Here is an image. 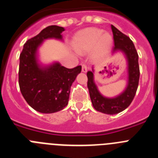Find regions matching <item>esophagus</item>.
<instances>
[{
    "label": "esophagus",
    "mask_w": 158,
    "mask_h": 158,
    "mask_svg": "<svg viewBox=\"0 0 158 158\" xmlns=\"http://www.w3.org/2000/svg\"><path fill=\"white\" fill-rule=\"evenodd\" d=\"M88 70V68H87V65H85V64H82L81 65V71L83 73H86Z\"/></svg>",
    "instance_id": "1"
}]
</instances>
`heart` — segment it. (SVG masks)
<instances>
[{
	"label": "heart",
	"mask_w": 158,
	"mask_h": 158,
	"mask_svg": "<svg viewBox=\"0 0 158 158\" xmlns=\"http://www.w3.org/2000/svg\"><path fill=\"white\" fill-rule=\"evenodd\" d=\"M96 27H88L78 31L73 40V47L79 54L91 51L94 60H100L109 53L113 39L109 33Z\"/></svg>",
	"instance_id": "obj_1"
}]
</instances>
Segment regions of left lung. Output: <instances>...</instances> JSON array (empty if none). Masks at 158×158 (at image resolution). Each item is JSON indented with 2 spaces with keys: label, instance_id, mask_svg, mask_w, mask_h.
Here are the masks:
<instances>
[{
  "label": "left lung",
  "instance_id": "1",
  "mask_svg": "<svg viewBox=\"0 0 158 158\" xmlns=\"http://www.w3.org/2000/svg\"><path fill=\"white\" fill-rule=\"evenodd\" d=\"M111 27L115 43L112 53L114 54L118 51H121L125 54V57L127 60V85L121 94L114 98H107L102 96L94 82L93 69V71H89L87 73V85L92 104L95 109L104 114L115 115L126 109L131 104L139 86L140 71L139 65V55L133 42L131 41L128 36L118 31L113 25H111Z\"/></svg>",
  "mask_w": 158,
  "mask_h": 158
}]
</instances>
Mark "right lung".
I'll list each match as a JSON object with an SVG mask.
<instances>
[{
    "mask_svg": "<svg viewBox=\"0 0 158 158\" xmlns=\"http://www.w3.org/2000/svg\"><path fill=\"white\" fill-rule=\"evenodd\" d=\"M62 27L51 25L27 40L19 55V85L27 104L35 111L45 114L62 110L68 104L70 88L81 66L68 69L54 62L50 65L39 63L37 51L47 39L62 40Z\"/></svg>",
    "mask_w": 158,
    "mask_h": 158,
    "instance_id": "obj_1",
    "label": "right lung"
}]
</instances>
